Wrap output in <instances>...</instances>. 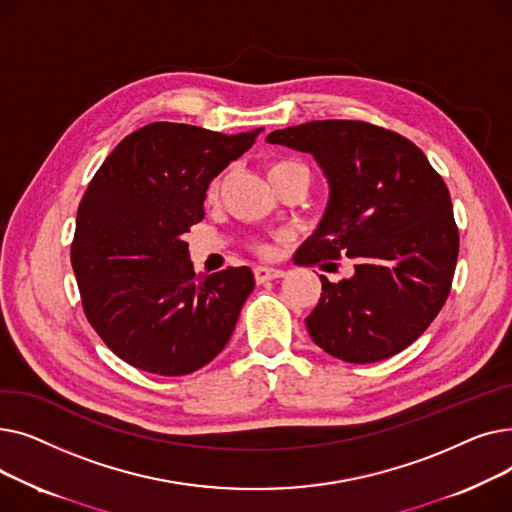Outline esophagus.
Returning a JSON list of instances; mask_svg holds the SVG:
<instances>
[{
	"label": "esophagus",
	"instance_id": "esophagus-1",
	"mask_svg": "<svg viewBox=\"0 0 512 512\" xmlns=\"http://www.w3.org/2000/svg\"><path fill=\"white\" fill-rule=\"evenodd\" d=\"M282 276H284V272L278 270V267H267V265L255 267V280H257L259 284H263V282H267V280L282 278Z\"/></svg>",
	"mask_w": 512,
	"mask_h": 512
}]
</instances>
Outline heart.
I'll return each mask as SVG.
<instances>
[{
	"label": "heart",
	"mask_w": 512,
	"mask_h": 512,
	"mask_svg": "<svg viewBox=\"0 0 512 512\" xmlns=\"http://www.w3.org/2000/svg\"><path fill=\"white\" fill-rule=\"evenodd\" d=\"M290 166H299V164H292V161H274V164L267 168V176H274L276 172L284 170V168H290ZM220 186H222V176L213 178L209 188H207V201H215L220 195Z\"/></svg>",
	"instance_id": "b5f03b06"
}]
</instances>
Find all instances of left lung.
Listing matches in <instances>:
<instances>
[{
	"instance_id": "obj_1",
	"label": "left lung",
	"mask_w": 512,
	"mask_h": 512,
	"mask_svg": "<svg viewBox=\"0 0 512 512\" xmlns=\"http://www.w3.org/2000/svg\"><path fill=\"white\" fill-rule=\"evenodd\" d=\"M265 141L311 153L330 184L299 265L355 259L351 278L321 276L319 303L305 319L313 342L359 365L405 351L444 307L459 257L442 176L415 143L361 120H315Z\"/></svg>"
}]
</instances>
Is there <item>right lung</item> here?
I'll list each match as a JSON object with an SVG mask.
<instances>
[{"label": "right lung", "instance_id": "1", "mask_svg": "<svg viewBox=\"0 0 512 512\" xmlns=\"http://www.w3.org/2000/svg\"><path fill=\"white\" fill-rule=\"evenodd\" d=\"M259 132L153 122L128 134L89 182L72 270L89 324L128 365L186 375L228 344L253 272L195 274L184 234L203 220L209 182Z\"/></svg>", "mask_w": 512, "mask_h": 512}]
</instances>
